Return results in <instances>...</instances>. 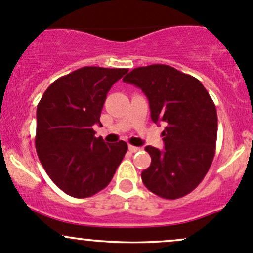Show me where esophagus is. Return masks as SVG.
I'll list each match as a JSON object with an SVG mask.
<instances>
[{
  "mask_svg": "<svg viewBox=\"0 0 253 253\" xmlns=\"http://www.w3.org/2000/svg\"><path fill=\"white\" fill-rule=\"evenodd\" d=\"M127 149H129L130 152H136V151H139V150H141L140 147L132 146V145H129V146H127Z\"/></svg>",
  "mask_w": 253,
  "mask_h": 253,
  "instance_id": "1",
  "label": "esophagus"
}]
</instances>
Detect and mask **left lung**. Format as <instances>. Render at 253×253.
<instances>
[{"label":"left lung","mask_w":253,"mask_h":253,"mask_svg":"<svg viewBox=\"0 0 253 253\" xmlns=\"http://www.w3.org/2000/svg\"><path fill=\"white\" fill-rule=\"evenodd\" d=\"M141 88L154 123L164 122L165 149L146 146L145 187L165 199L191 193L209 171L217 135L216 108L202 82L169 65L136 67L123 79Z\"/></svg>","instance_id":"obj_1"}]
</instances>
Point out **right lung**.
<instances>
[{
	"mask_svg": "<svg viewBox=\"0 0 253 253\" xmlns=\"http://www.w3.org/2000/svg\"><path fill=\"white\" fill-rule=\"evenodd\" d=\"M127 69L84 66L52 82L37 107L36 149L61 191L86 198L109 184L127 150L126 141L96 137L107 93Z\"/></svg>",
	"mask_w": 253,
	"mask_h": 253,
	"instance_id": "1",
	"label": "right lung"
}]
</instances>
